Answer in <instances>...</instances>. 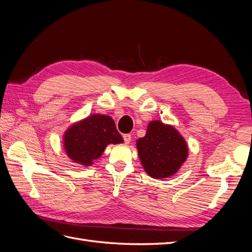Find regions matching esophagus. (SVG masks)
Returning a JSON list of instances; mask_svg holds the SVG:
<instances>
[{"instance_id":"obj_1","label":"esophagus","mask_w":252,"mask_h":252,"mask_svg":"<svg viewBox=\"0 0 252 252\" xmlns=\"http://www.w3.org/2000/svg\"><path fill=\"white\" fill-rule=\"evenodd\" d=\"M123 138H124L125 144H129L130 142H131V135H130V134H124Z\"/></svg>"}]
</instances>
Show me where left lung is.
I'll return each mask as SVG.
<instances>
[{"label":"left lung","mask_w":252,"mask_h":252,"mask_svg":"<svg viewBox=\"0 0 252 252\" xmlns=\"http://www.w3.org/2000/svg\"><path fill=\"white\" fill-rule=\"evenodd\" d=\"M136 148L145 172L155 179L174 175L189 154L185 138L160 121L149 123L146 135L136 141Z\"/></svg>","instance_id":"obj_1"}]
</instances>
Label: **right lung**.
<instances>
[{
	"label": "right lung",
	"instance_id": "1",
	"mask_svg": "<svg viewBox=\"0 0 252 252\" xmlns=\"http://www.w3.org/2000/svg\"><path fill=\"white\" fill-rule=\"evenodd\" d=\"M115 121L109 116L92 115L75 123L63 135L66 155L74 162L89 167L98 159L109 144H122Z\"/></svg>",
	"mask_w": 252,
	"mask_h": 252
}]
</instances>
